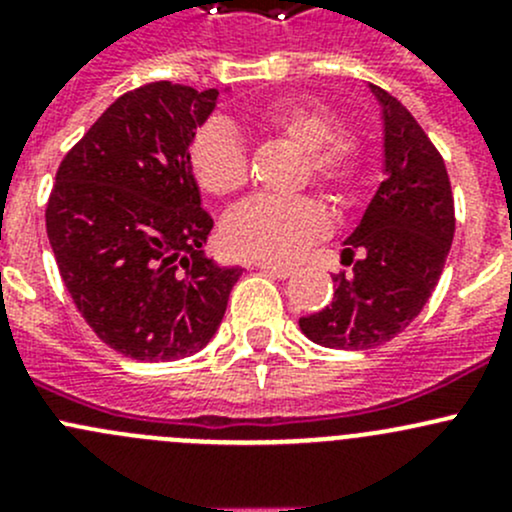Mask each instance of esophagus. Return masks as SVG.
<instances>
[{"label": "esophagus", "instance_id": "obj_1", "mask_svg": "<svg viewBox=\"0 0 512 512\" xmlns=\"http://www.w3.org/2000/svg\"><path fill=\"white\" fill-rule=\"evenodd\" d=\"M257 270H262V272H267V275H272V277H280V280H285V277H289L292 275V267H285V265H272V262H257Z\"/></svg>", "mask_w": 512, "mask_h": 512}]
</instances>
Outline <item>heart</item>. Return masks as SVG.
<instances>
[{
	"instance_id": "heart-1",
	"label": "heart",
	"mask_w": 512,
	"mask_h": 512,
	"mask_svg": "<svg viewBox=\"0 0 512 512\" xmlns=\"http://www.w3.org/2000/svg\"><path fill=\"white\" fill-rule=\"evenodd\" d=\"M265 131L307 153V173L337 200H352L361 178V151L339 133L329 108L312 101H277L257 116ZM190 165L210 195H232L247 183V153L225 123H208L190 143ZM327 213L314 200L252 198L237 205L223 223V242L237 257L287 262L327 232Z\"/></svg>"
}]
</instances>
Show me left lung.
I'll return each mask as SVG.
<instances>
[{
    "label": "left lung",
    "mask_w": 512,
    "mask_h": 512,
    "mask_svg": "<svg viewBox=\"0 0 512 512\" xmlns=\"http://www.w3.org/2000/svg\"><path fill=\"white\" fill-rule=\"evenodd\" d=\"M384 126V183L344 240L349 275L299 329L327 349H374L404 332L438 285L456 230L446 163L394 96L369 84ZM357 260H353V252Z\"/></svg>",
    "instance_id": "1"
}]
</instances>
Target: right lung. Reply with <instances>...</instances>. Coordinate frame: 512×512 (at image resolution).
Instances as JSON below:
<instances>
[{"label":"right lung","instance_id":"obj_1","mask_svg":"<svg viewBox=\"0 0 512 512\" xmlns=\"http://www.w3.org/2000/svg\"><path fill=\"white\" fill-rule=\"evenodd\" d=\"M218 96L170 81L128 91L56 170L46 235L61 280L96 337L128 359L200 352L242 275L203 255L213 218L190 165Z\"/></svg>","mask_w":512,"mask_h":512}]
</instances>
